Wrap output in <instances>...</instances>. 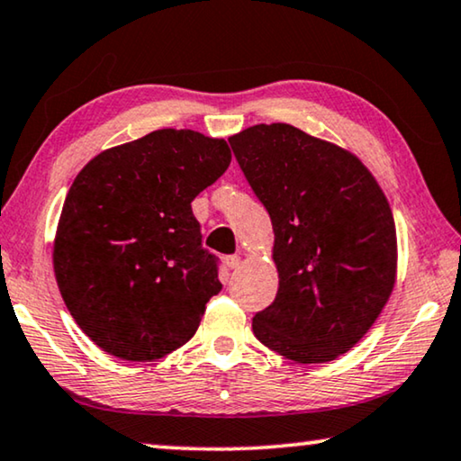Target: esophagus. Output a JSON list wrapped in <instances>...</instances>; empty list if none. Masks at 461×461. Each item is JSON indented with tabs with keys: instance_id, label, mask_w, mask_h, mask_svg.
Returning <instances> with one entry per match:
<instances>
[{
	"instance_id": "34e87169",
	"label": "esophagus",
	"mask_w": 461,
	"mask_h": 461,
	"mask_svg": "<svg viewBox=\"0 0 461 461\" xmlns=\"http://www.w3.org/2000/svg\"><path fill=\"white\" fill-rule=\"evenodd\" d=\"M243 264V259H240V255H230V258H226V266L230 267V270H237V267Z\"/></svg>"
}]
</instances>
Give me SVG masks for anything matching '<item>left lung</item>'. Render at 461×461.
Segmentation results:
<instances>
[{
	"mask_svg": "<svg viewBox=\"0 0 461 461\" xmlns=\"http://www.w3.org/2000/svg\"><path fill=\"white\" fill-rule=\"evenodd\" d=\"M272 218L278 293L253 334L294 363H328L365 338L392 296L398 237L379 183L357 154L288 123L229 138Z\"/></svg>",
	"mask_w": 461,
	"mask_h": 461,
	"instance_id": "left-lung-1",
	"label": "left lung"
}]
</instances>
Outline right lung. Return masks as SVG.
Wrapping results in <instances>:
<instances>
[{"instance_id":"add662e5","label":"right lung","mask_w":461,"mask_h":461,"mask_svg":"<svg viewBox=\"0 0 461 461\" xmlns=\"http://www.w3.org/2000/svg\"><path fill=\"white\" fill-rule=\"evenodd\" d=\"M230 165L222 138L157 130L96 154L63 202L53 272L98 348L157 360L187 344L221 293L191 202Z\"/></svg>"}]
</instances>
